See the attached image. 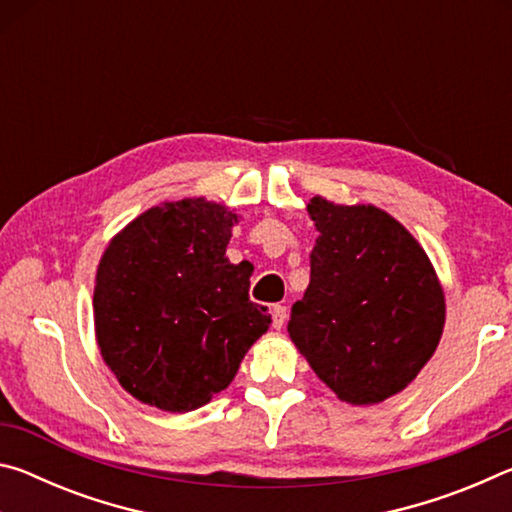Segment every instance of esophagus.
I'll use <instances>...</instances> for the list:
<instances>
[{"label":"esophagus","mask_w":512,"mask_h":512,"mask_svg":"<svg viewBox=\"0 0 512 512\" xmlns=\"http://www.w3.org/2000/svg\"><path fill=\"white\" fill-rule=\"evenodd\" d=\"M271 316H273V327L282 329L284 323H287V307L284 305H273L271 307Z\"/></svg>","instance_id":"1"}]
</instances>
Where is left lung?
Listing matches in <instances>:
<instances>
[{"mask_svg":"<svg viewBox=\"0 0 512 512\" xmlns=\"http://www.w3.org/2000/svg\"><path fill=\"white\" fill-rule=\"evenodd\" d=\"M320 232L311 277L291 307L289 336L343 402L404 391L436 352L445 293L409 230L375 205H307Z\"/></svg>","mask_w":512,"mask_h":512,"instance_id":"1","label":"left lung"}]
</instances>
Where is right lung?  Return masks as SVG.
<instances>
[{
	"label": "right lung",
	"instance_id": "obj_1",
	"mask_svg": "<svg viewBox=\"0 0 512 512\" xmlns=\"http://www.w3.org/2000/svg\"><path fill=\"white\" fill-rule=\"evenodd\" d=\"M237 214L205 198L137 216L103 253L94 329L103 361L144 404L194 411L230 386L271 316L248 298L253 266L225 248Z\"/></svg>",
	"mask_w": 512,
	"mask_h": 512
}]
</instances>
